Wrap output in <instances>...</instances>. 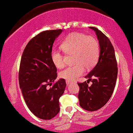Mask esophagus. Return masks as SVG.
<instances>
[{"instance_id":"1","label":"esophagus","mask_w":133,"mask_h":133,"mask_svg":"<svg viewBox=\"0 0 133 133\" xmlns=\"http://www.w3.org/2000/svg\"><path fill=\"white\" fill-rule=\"evenodd\" d=\"M66 83L67 85H68V84H70L71 83H72V82H70V81H69V80H66Z\"/></svg>"}]
</instances>
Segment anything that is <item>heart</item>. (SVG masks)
<instances>
[{
    "label": "heart",
    "instance_id": "1",
    "mask_svg": "<svg viewBox=\"0 0 133 133\" xmlns=\"http://www.w3.org/2000/svg\"><path fill=\"white\" fill-rule=\"evenodd\" d=\"M61 47L67 55L73 54L72 66H69L59 72V77L69 81H74L84 74L85 68L91 69L97 62L99 55L98 40L93 36L74 32L67 36L61 43ZM51 59L57 68L64 65V57L58 50H53Z\"/></svg>",
    "mask_w": 133,
    "mask_h": 133
}]
</instances>
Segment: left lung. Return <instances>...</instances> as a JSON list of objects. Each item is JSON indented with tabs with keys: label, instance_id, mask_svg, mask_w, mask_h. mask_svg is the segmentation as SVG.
I'll use <instances>...</instances> for the list:
<instances>
[{
	"label": "left lung",
	"instance_id": "left-lung-1",
	"mask_svg": "<svg viewBox=\"0 0 133 133\" xmlns=\"http://www.w3.org/2000/svg\"><path fill=\"white\" fill-rule=\"evenodd\" d=\"M95 32L99 41L100 52L95 66L85 76L88 80L77 83L80 105L88 111H96L103 107L112 95L118 76V66L115 50L110 41L101 31L89 27ZM91 81L92 84L88 86Z\"/></svg>",
	"mask_w": 133,
	"mask_h": 133
}]
</instances>
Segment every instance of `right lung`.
<instances>
[{
  "label": "right lung",
  "mask_w": 133,
  "mask_h": 133,
  "mask_svg": "<svg viewBox=\"0 0 133 133\" xmlns=\"http://www.w3.org/2000/svg\"><path fill=\"white\" fill-rule=\"evenodd\" d=\"M62 32L50 30L38 34L27 44L21 59L18 80L24 99L34 115L45 120L59 112V100L66 86L63 78L51 85L57 77V68L51 53L55 40Z\"/></svg>",
  "instance_id": "add662e5"
}]
</instances>
